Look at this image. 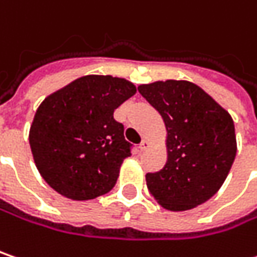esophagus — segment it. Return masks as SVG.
<instances>
[{
  "instance_id": "esophagus-1",
  "label": "esophagus",
  "mask_w": 257,
  "mask_h": 257,
  "mask_svg": "<svg viewBox=\"0 0 257 257\" xmlns=\"http://www.w3.org/2000/svg\"><path fill=\"white\" fill-rule=\"evenodd\" d=\"M148 147H150V143H148V141H145V140H143L141 144H140V150H141V151H147V150H148Z\"/></svg>"
}]
</instances>
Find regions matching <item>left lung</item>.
Listing matches in <instances>:
<instances>
[{
    "label": "left lung",
    "instance_id": "8db88e82",
    "mask_svg": "<svg viewBox=\"0 0 257 257\" xmlns=\"http://www.w3.org/2000/svg\"><path fill=\"white\" fill-rule=\"evenodd\" d=\"M138 91L161 114L167 131V161L145 176L151 196L170 211L204 204L233 166L237 143L231 116L190 81L143 84Z\"/></svg>",
    "mask_w": 257,
    "mask_h": 257
}]
</instances>
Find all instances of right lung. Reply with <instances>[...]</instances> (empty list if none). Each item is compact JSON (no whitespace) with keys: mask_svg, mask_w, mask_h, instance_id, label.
<instances>
[{"mask_svg":"<svg viewBox=\"0 0 257 257\" xmlns=\"http://www.w3.org/2000/svg\"><path fill=\"white\" fill-rule=\"evenodd\" d=\"M137 87L112 75H84L38 107L29 132L35 164L45 182L74 201L113 188L131 144L113 117Z\"/></svg>","mask_w":257,"mask_h":257,"instance_id":"1","label":"right lung"}]
</instances>
